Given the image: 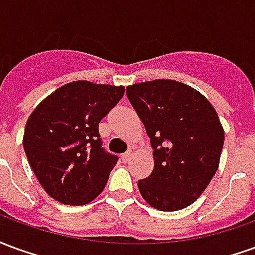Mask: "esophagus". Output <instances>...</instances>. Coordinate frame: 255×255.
Segmentation results:
<instances>
[{
    "mask_svg": "<svg viewBox=\"0 0 255 255\" xmlns=\"http://www.w3.org/2000/svg\"><path fill=\"white\" fill-rule=\"evenodd\" d=\"M131 157H132V151H131V150H128V151H126L124 154H122V160L124 161V162H128V161L131 160Z\"/></svg>",
    "mask_w": 255,
    "mask_h": 255,
    "instance_id": "esophagus-1",
    "label": "esophagus"
}]
</instances>
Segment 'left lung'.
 I'll return each instance as SVG.
<instances>
[{"mask_svg": "<svg viewBox=\"0 0 255 255\" xmlns=\"http://www.w3.org/2000/svg\"><path fill=\"white\" fill-rule=\"evenodd\" d=\"M126 93L154 157L153 172L138 182L140 195L162 212L187 208L219 168L224 129L217 113L201 93L176 80L136 83Z\"/></svg>", "mask_w": 255, "mask_h": 255, "instance_id": "obj_1", "label": "left lung"}]
</instances>
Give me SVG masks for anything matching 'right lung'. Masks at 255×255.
<instances>
[{
    "instance_id": "obj_1",
    "label": "right lung",
    "mask_w": 255,
    "mask_h": 255,
    "mask_svg": "<svg viewBox=\"0 0 255 255\" xmlns=\"http://www.w3.org/2000/svg\"><path fill=\"white\" fill-rule=\"evenodd\" d=\"M123 86L78 80L46 97L25 124L23 147L45 191L64 205H86L105 188L119 157L102 147L100 122Z\"/></svg>"
}]
</instances>
